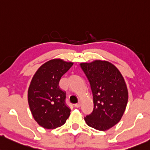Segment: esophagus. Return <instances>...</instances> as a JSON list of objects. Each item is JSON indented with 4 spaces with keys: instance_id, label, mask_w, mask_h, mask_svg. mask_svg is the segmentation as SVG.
<instances>
[{
    "instance_id": "1",
    "label": "esophagus",
    "mask_w": 150,
    "mask_h": 150,
    "mask_svg": "<svg viewBox=\"0 0 150 150\" xmlns=\"http://www.w3.org/2000/svg\"><path fill=\"white\" fill-rule=\"evenodd\" d=\"M80 105H81V103H80V102H78V103L75 104V107H76V108H80Z\"/></svg>"
}]
</instances>
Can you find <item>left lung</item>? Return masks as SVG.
Instances as JSON below:
<instances>
[{"mask_svg":"<svg viewBox=\"0 0 150 150\" xmlns=\"http://www.w3.org/2000/svg\"><path fill=\"white\" fill-rule=\"evenodd\" d=\"M80 67L89 80L93 96V111L85 121L97 130H108L121 120L127 107L128 90L124 78L107 61L80 63Z\"/></svg>","mask_w":150,"mask_h":150,"instance_id":"1","label":"left lung"}]
</instances>
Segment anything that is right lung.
Listing matches in <instances>:
<instances>
[{
	"label": "right lung",
	"instance_id": "add662e5",
	"mask_svg": "<svg viewBox=\"0 0 150 150\" xmlns=\"http://www.w3.org/2000/svg\"><path fill=\"white\" fill-rule=\"evenodd\" d=\"M73 62L54 59L42 64L34 74L28 90V102L32 116L41 127L56 129L70 115L66 105V93L59 86L61 77Z\"/></svg>",
	"mask_w": 150,
	"mask_h": 150
}]
</instances>
